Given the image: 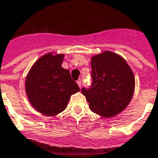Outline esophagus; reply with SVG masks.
Segmentation results:
<instances>
[{
    "instance_id": "esophagus-1",
    "label": "esophagus",
    "mask_w": 158,
    "mask_h": 158,
    "mask_svg": "<svg viewBox=\"0 0 158 158\" xmlns=\"http://www.w3.org/2000/svg\"><path fill=\"white\" fill-rule=\"evenodd\" d=\"M77 84H78V85H79V88H80V87H81V79H78V80H77Z\"/></svg>"
}]
</instances>
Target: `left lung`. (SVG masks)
Listing matches in <instances>:
<instances>
[{
    "mask_svg": "<svg viewBox=\"0 0 158 158\" xmlns=\"http://www.w3.org/2000/svg\"><path fill=\"white\" fill-rule=\"evenodd\" d=\"M92 86L82 89L89 109L102 118L121 113L132 99L135 79L125 59L115 52L104 51L91 57Z\"/></svg>",
    "mask_w": 158,
    "mask_h": 158,
    "instance_id": "1",
    "label": "left lung"
}]
</instances>
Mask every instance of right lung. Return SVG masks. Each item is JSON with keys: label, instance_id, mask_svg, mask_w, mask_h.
Segmentation results:
<instances>
[{"label": "right lung", "instance_id": "add662e5", "mask_svg": "<svg viewBox=\"0 0 158 158\" xmlns=\"http://www.w3.org/2000/svg\"><path fill=\"white\" fill-rule=\"evenodd\" d=\"M65 55L48 52L36 60L27 73L25 93L29 103L45 116L54 117L66 109L78 85L62 63Z\"/></svg>", "mask_w": 158, "mask_h": 158}]
</instances>
